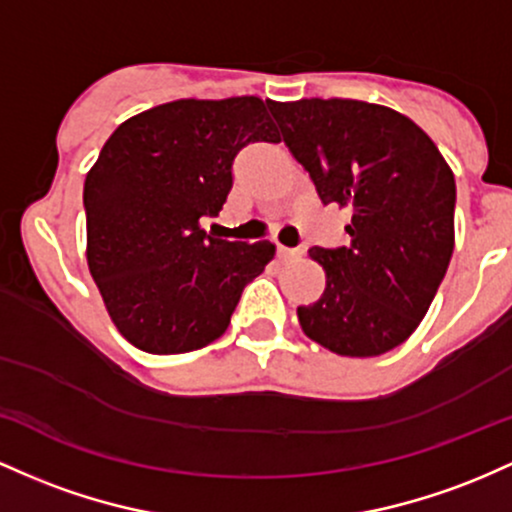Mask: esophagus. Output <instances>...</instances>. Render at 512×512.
<instances>
[{
  "label": "esophagus",
  "mask_w": 512,
  "mask_h": 512,
  "mask_svg": "<svg viewBox=\"0 0 512 512\" xmlns=\"http://www.w3.org/2000/svg\"><path fill=\"white\" fill-rule=\"evenodd\" d=\"M302 254H304L302 249H290V246H278L280 261H297V258H302Z\"/></svg>",
  "instance_id": "34e87169"
}]
</instances>
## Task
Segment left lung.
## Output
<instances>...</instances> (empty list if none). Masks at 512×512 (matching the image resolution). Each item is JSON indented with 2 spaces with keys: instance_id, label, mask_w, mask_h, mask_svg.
<instances>
[{
  "instance_id": "1",
  "label": "left lung",
  "mask_w": 512,
  "mask_h": 512,
  "mask_svg": "<svg viewBox=\"0 0 512 512\" xmlns=\"http://www.w3.org/2000/svg\"><path fill=\"white\" fill-rule=\"evenodd\" d=\"M321 203L353 210L348 246H314L326 290L297 307L331 353L372 358L426 317L455 249V176L433 140L387 106L353 99L268 101Z\"/></svg>"
}]
</instances>
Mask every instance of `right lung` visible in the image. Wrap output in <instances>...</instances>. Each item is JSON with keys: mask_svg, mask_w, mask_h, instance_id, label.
<instances>
[{"mask_svg": "<svg viewBox=\"0 0 512 512\" xmlns=\"http://www.w3.org/2000/svg\"><path fill=\"white\" fill-rule=\"evenodd\" d=\"M249 142H280L256 96L181 99L125 120L84 181L86 261L118 331L154 355L198 350L227 331L271 241L208 237Z\"/></svg>", "mask_w": 512, "mask_h": 512, "instance_id": "obj_1", "label": "right lung"}]
</instances>
